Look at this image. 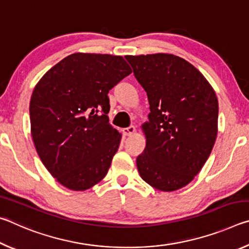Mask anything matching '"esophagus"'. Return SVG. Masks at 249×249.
I'll return each mask as SVG.
<instances>
[{"label": "esophagus", "instance_id": "obj_1", "mask_svg": "<svg viewBox=\"0 0 249 249\" xmlns=\"http://www.w3.org/2000/svg\"><path fill=\"white\" fill-rule=\"evenodd\" d=\"M135 132H136V128H135V126L133 125H130L129 127H126L123 129V133L126 136H132L133 134H135Z\"/></svg>", "mask_w": 249, "mask_h": 249}]
</instances>
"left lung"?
I'll use <instances>...</instances> for the list:
<instances>
[{"label":"left lung","mask_w":249,"mask_h":249,"mask_svg":"<svg viewBox=\"0 0 249 249\" xmlns=\"http://www.w3.org/2000/svg\"><path fill=\"white\" fill-rule=\"evenodd\" d=\"M148 96L146 147L136 159L142 179L160 191L189 184L208 160L217 135L215 92L199 70L171 53L126 56Z\"/></svg>","instance_id":"left-lung-1"}]
</instances>
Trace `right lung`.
<instances>
[{
	"label": "right lung",
	"instance_id": "1",
	"mask_svg": "<svg viewBox=\"0 0 249 249\" xmlns=\"http://www.w3.org/2000/svg\"><path fill=\"white\" fill-rule=\"evenodd\" d=\"M132 73L122 56L75 53L49 69L29 103L41 162L59 183L88 190L107 176L122 135L108 123V91Z\"/></svg>",
	"mask_w": 249,
	"mask_h": 249
}]
</instances>
